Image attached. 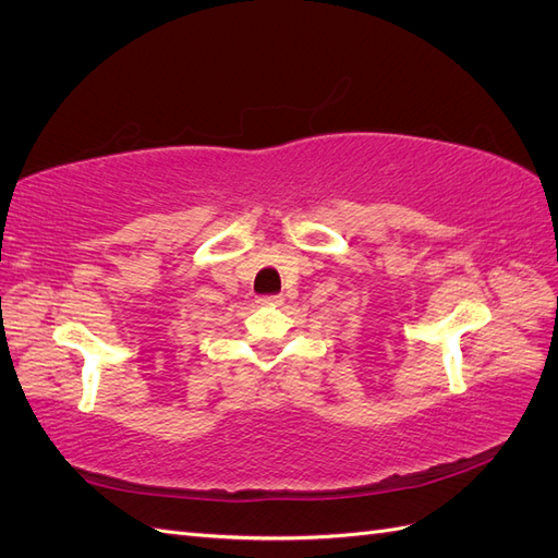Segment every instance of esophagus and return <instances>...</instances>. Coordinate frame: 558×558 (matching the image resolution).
<instances>
[{
	"mask_svg": "<svg viewBox=\"0 0 558 558\" xmlns=\"http://www.w3.org/2000/svg\"><path fill=\"white\" fill-rule=\"evenodd\" d=\"M260 307H277V305H281V298H277V295H265V298H258L256 300Z\"/></svg>",
	"mask_w": 558,
	"mask_h": 558,
	"instance_id": "1",
	"label": "esophagus"
}]
</instances>
